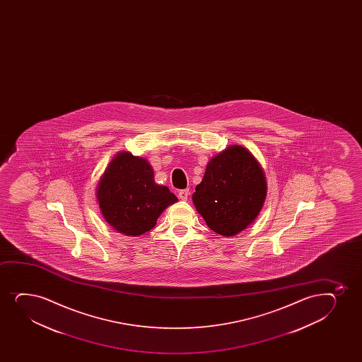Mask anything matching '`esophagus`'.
I'll return each instance as SVG.
<instances>
[{
  "label": "esophagus",
  "mask_w": 362,
  "mask_h": 362,
  "mask_svg": "<svg viewBox=\"0 0 362 362\" xmlns=\"http://www.w3.org/2000/svg\"><path fill=\"white\" fill-rule=\"evenodd\" d=\"M188 196H189V189H181L179 192V198L181 200H187Z\"/></svg>",
  "instance_id": "esophagus-1"
}]
</instances>
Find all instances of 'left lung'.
I'll use <instances>...</instances> for the list:
<instances>
[{
    "label": "left lung",
    "mask_w": 362,
    "mask_h": 362,
    "mask_svg": "<svg viewBox=\"0 0 362 362\" xmlns=\"http://www.w3.org/2000/svg\"><path fill=\"white\" fill-rule=\"evenodd\" d=\"M266 194L256 158L244 147L230 146L208 163L192 199L209 228L232 237L254 222Z\"/></svg>",
    "instance_id": "8db88e82"
}]
</instances>
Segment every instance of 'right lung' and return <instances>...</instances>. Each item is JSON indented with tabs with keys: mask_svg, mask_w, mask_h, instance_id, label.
Returning a JSON list of instances; mask_svg holds the SVG:
<instances>
[{
	"mask_svg": "<svg viewBox=\"0 0 362 362\" xmlns=\"http://www.w3.org/2000/svg\"><path fill=\"white\" fill-rule=\"evenodd\" d=\"M96 198L105 220L127 235L148 232L160 214L177 202L169 188L154 182L150 163L128 152L110 163L98 185Z\"/></svg>",
	"mask_w": 362,
	"mask_h": 362,
	"instance_id": "obj_1",
	"label": "right lung"
}]
</instances>
